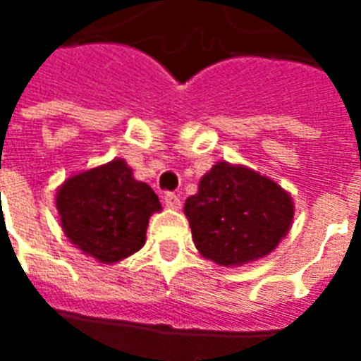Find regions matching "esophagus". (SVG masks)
Wrapping results in <instances>:
<instances>
[{
	"mask_svg": "<svg viewBox=\"0 0 361 361\" xmlns=\"http://www.w3.org/2000/svg\"><path fill=\"white\" fill-rule=\"evenodd\" d=\"M164 203L168 209H180L181 199L180 195H176V193H172V191H168V193L164 195Z\"/></svg>",
	"mask_w": 361,
	"mask_h": 361,
	"instance_id": "obj_1",
	"label": "esophagus"
}]
</instances>
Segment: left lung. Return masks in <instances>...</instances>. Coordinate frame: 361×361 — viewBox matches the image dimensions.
Masks as SVG:
<instances>
[{
    "mask_svg": "<svg viewBox=\"0 0 361 361\" xmlns=\"http://www.w3.org/2000/svg\"><path fill=\"white\" fill-rule=\"evenodd\" d=\"M191 235L201 255L219 265H242L269 255L294 216L292 201L274 181L242 166H212L188 197Z\"/></svg>",
    "mask_w": 361,
    "mask_h": 361,
    "instance_id": "obj_1",
    "label": "left lung"
}]
</instances>
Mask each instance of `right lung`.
<instances>
[{
	"label": "right lung",
	"mask_w": 361,
	"mask_h": 361,
	"mask_svg": "<svg viewBox=\"0 0 361 361\" xmlns=\"http://www.w3.org/2000/svg\"><path fill=\"white\" fill-rule=\"evenodd\" d=\"M56 207L67 238L100 263H116L141 250L149 216L162 209L157 193L133 180L123 160L69 178Z\"/></svg>",
	"instance_id": "obj_1"
}]
</instances>
